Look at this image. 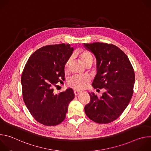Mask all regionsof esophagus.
<instances>
[{"instance_id": "1", "label": "esophagus", "mask_w": 151, "mask_h": 151, "mask_svg": "<svg viewBox=\"0 0 151 151\" xmlns=\"http://www.w3.org/2000/svg\"><path fill=\"white\" fill-rule=\"evenodd\" d=\"M81 93V91H77V90H75V91H74V94H75V96H77V95Z\"/></svg>"}]
</instances>
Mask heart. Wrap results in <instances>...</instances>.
Returning <instances> with one entry per match:
<instances>
[{"label":"heart","mask_w":151,"mask_h":151,"mask_svg":"<svg viewBox=\"0 0 151 151\" xmlns=\"http://www.w3.org/2000/svg\"><path fill=\"white\" fill-rule=\"evenodd\" d=\"M80 57L82 60L83 63L85 64H88V63L93 62V57L92 55L86 51H81L80 52ZM72 56L69 57L68 60L66 61L65 64H64V69L66 71L69 69L70 64L72 60ZM90 81V79L88 77L82 76L81 75H76L72 76L68 80V85L70 87L73 88L76 90H82L84 88L88 82Z\"/></svg>","instance_id":"1"}]
</instances>
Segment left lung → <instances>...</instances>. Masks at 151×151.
Returning <instances> with one entry per match:
<instances>
[{
  "instance_id": "left-lung-1",
  "label": "left lung",
  "mask_w": 151,
  "mask_h": 151,
  "mask_svg": "<svg viewBox=\"0 0 151 151\" xmlns=\"http://www.w3.org/2000/svg\"><path fill=\"white\" fill-rule=\"evenodd\" d=\"M83 44L97 59V73L93 87L106 91L100 97L89 93L90 101L85 106V112L97 123H110L122 114L132 97L134 70L127 55L118 47L102 42Z\"/></svg>"
}]
</instances>
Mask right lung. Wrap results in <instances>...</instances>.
<instances>
[{
  "label": "right lung",
  "instance_id": "obj_1",
  "mask_svg": "<svg viewBox=\"0 0 151 151\" xmlns=\"http://www.w3.org/2000/svg\"><path fill=\"white\" fill-rule=\"evenodd\" d=\"M73 51L70 45H49L34 52L21 76L23 98L32 116L46 126H55L66 118L74 99L72 88L54 94L56 83L65 80L64 64Z\"/></svg>",
  "mask_w": 151,
  "mask_h": 151
}]
</instances>
